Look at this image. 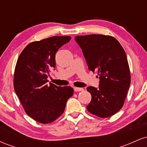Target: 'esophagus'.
<instances>
[{
  "label": "esophagus",
  "mask_w": 147,
  "mask_h": 147,
  "mask_svg": "<svg viewBox=\"0 0 147 147\" xmlns=\"http://www.w3.org/2000/svg\"><path fill=\"white\" fill-rule=\"evenodd\" d=\"M74 90H75V92H80V91H83L84 89L82 88L75 87V88H74Z\"/></svg>",
  "instance_id": "34e87169"
}]
</instances>
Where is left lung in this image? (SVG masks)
<instances>
[{
	"instance_id": "1",
	"label": "left lung",
	"mask_w": 147,
	"mask_h": 147,
	"mask_svg": "<svg viewBox=\"0 0 147 147\" xmlns=\"http://www.w3.org/2000/svg\"><path fill=\"white\" fill-rule=\"evenodd\" d=\"M75 40L82 48L88 69L97 72L99 79L98 88H87L92 96L87 110L97 117H111L122 108L131 84L125 52L111 36H77Z\"/></svg>"
}]
</instances>
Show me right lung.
<instances>
[{"label":"right lung","instance_id":"obj_1","mask_svg":"<svg viewBox=\"0 0 147 147\" xmlns=\"http://www.w3.org/2000/svg\"><path fill=\"white\" fill-rule=\"evenodd\" d=\"M70 36H55L28 44L18 57L14 87L25 113L41 124L52 122L65 110L73 95L70 86L47 84L50 70L55 68V54Z\"/></svg>","mask_w":147,"mask_h":147}]
</instances>
